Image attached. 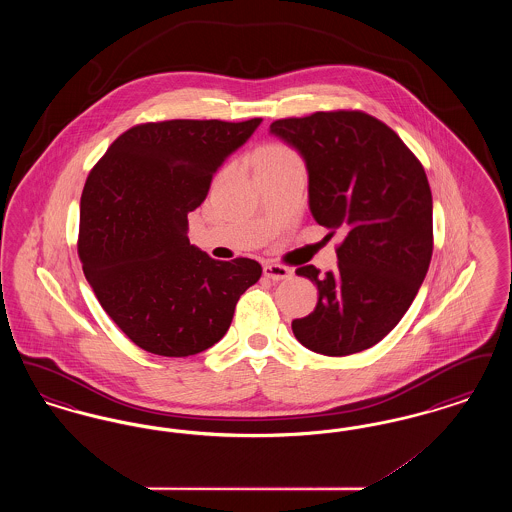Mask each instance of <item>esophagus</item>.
<instances>
[{
	"instance_id": "34e87169",
	"label": "esophagus",
	"mask_w": 512,
	"mask_h": 512,
	"mask_svg": "<svg viewBox=\"0 0 512 512\" xmlns=\"http://www.w3.org/2000/svg\"><path fill=\"white\" fill-rule=\"evenodd\" d=\"M263 274L270 278V280H274V282H278V280H290L292 278V268L284 267V265H276V263H267L265 267H263Z\"/></svg>"
}]
</instances>
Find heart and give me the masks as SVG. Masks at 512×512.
Listing matches in <instances>:
<instances>
[{"label":"heart","instance_id":"heart-1","mask_svg":"<svg viewBox=\"0 0 512 512\" xmlns=\"http://www.w3.org/2000/svg\"><path fill=\"white\" fill-rule=\"evenodd\" d=\"M293 161H299V155L293 151L292 147L280 142L267 144L255 153L257 165H282V163H293Z\"/></svg>","mask_w":512,"mask_h":512}]
</instances>
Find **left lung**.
Masks as SVG:
<instances>
[{
    "mask_svg": "<svg viewBox=\"0 0 512 512\" xmlns=\"http://www.w3.org/2000/svg\"><path fill=\"white\" fill-rule=\"evenodd\" d=\"M309 171V207L330 236L338 268L295 274L318 288L311 315L295 318L307 349L343 357L384 340L411 307L434 251L432 192L422 163L388 124L365 111H317L270 124Z\"/></svg>",
    "mask_w": 512,
    "mask_h": 512,
    "instance_id": "obj_1",
    "label": "left lung"
}]
</instances>
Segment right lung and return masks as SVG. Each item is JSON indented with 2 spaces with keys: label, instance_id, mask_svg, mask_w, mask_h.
<instances>
[{
  "label": "right lung",
  "instance_id": "obj_1",
  "mask_svg": "<svg viewBox=\"0 0 512 512\" xmlns=\"http://www.w3.org/2000/svg\"><path fill=\"white\" fill-rule=\"evenodd\" d=\"M263 119L144 122L128 128L88 174L78 257L103 311L147 353L188 357L230 328L263 268L215 261L188 240V213L224 159Z\"/></svg>",
  "mask_w": 512,
  "mask_h": 512
}]
</instances>
